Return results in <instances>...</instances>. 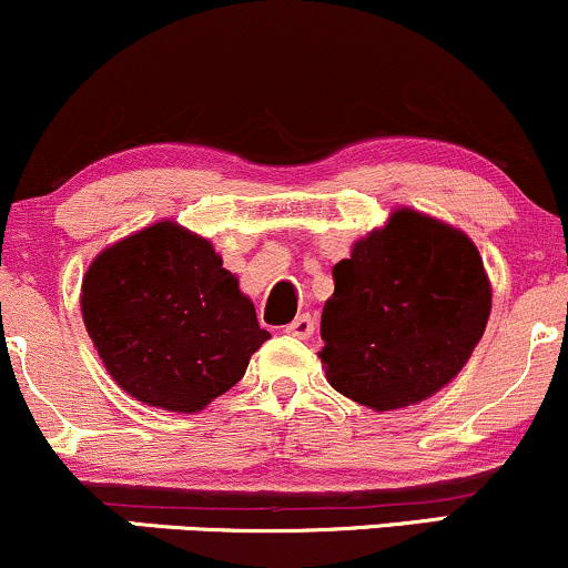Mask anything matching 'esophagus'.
Returning <instances> with one entry per match:
<instances>
[{
  "label": "esophagus",
  "mask_w": 568,
  "mask_h": 568,
  "mask_svg": "<svg viewBox=\"0 0 568 568\" xmlns=\"http://www.w3.org/2000/svg\"><path fill=\"white\" fill-rule=\"evenodd\" d=\"M312 331H315V321L310 315H298L296 321L285 325V334L296 336V338H310Z\"/></svg>",
  "instance_id": "1"
}]
</instances>
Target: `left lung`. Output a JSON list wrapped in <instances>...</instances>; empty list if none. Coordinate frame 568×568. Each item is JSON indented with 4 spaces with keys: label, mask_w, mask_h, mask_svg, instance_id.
<instances>
[{
    "label": "left lung",
    "mask_w": 568,
    "mask_h": 568,
    "mask_svg": "<svg viewBox=\"0 0 568 568\" xmlns=\"http://www.w3.org/2000/svg\"><path fill=\"white\" fill-rule=\"evenodd\" d=\"M317 357L336 393L374 410L427 400L456 379L491 315V280L465 232L395 207L334 266Z\"/></svg>",
    "instance_id": "8db88e82"
}]
</instances>
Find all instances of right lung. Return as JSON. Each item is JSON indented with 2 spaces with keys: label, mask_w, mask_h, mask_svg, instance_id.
Wrapping results in <instances>:
<instances>
[{
  "label": "right lung",
  "mask_w": 568,
  "mask_h": 568,
  "mask_svg": "<svg viewBox=\"0 0 568 568\" xmlns=\"http://www.w3.org/2000/svg\"><path fill=\"white\" fill-rule=\"evenodd\" d=\"M80 306L109 376L143 406L175 414L232 389L270 338L211 240L171 219L103 247Z\"/></svg>",
  "instance_id": "1"
}]
</instances>
